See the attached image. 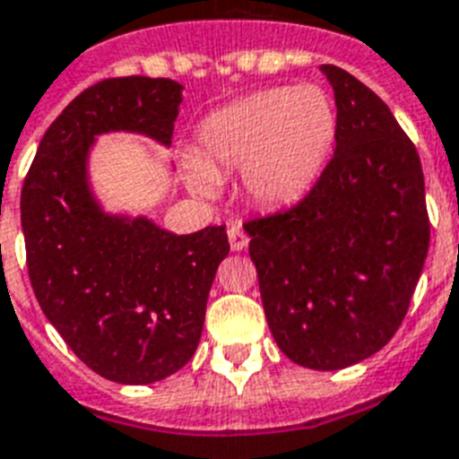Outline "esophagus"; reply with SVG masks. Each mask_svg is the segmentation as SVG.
Listing matches in <instances>:
<instances>
[{
	"instance_id": "esophagus-1",
	"label": "esophagus",
	"mask_w": 459,
	"mask_h": 459,
	"mask_svg": "<svg viewBox=\"0 0 459 459\" xmlns=\"http://www.w3.org/2000/svg\"><path fill=\"white\" fill-rule=\"evenodd\" d=\"M229 242H230V249L233 252H240V249L247 247V233L240 229V226H233V229H229Z\"/></svg>"
}]
</instances>
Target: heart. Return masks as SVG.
<instances>
[{"label": "heart", "mask_w": 459, "mask_h": 459, "mask_svg": "<svg viewBox=\"0 0 459 459\" xmlns=\"http://www.w3.org/2000/svg\"><path fill=\"white\" fill-rule=\"evenodd\" d=\"M333 96L316 84L264 89L207 115L197 126V151L184 152L193 191L214 193L219 177L240 169L249 200L266 207L307 195L337 141Z\"/></svg>", "instance_id": "1"}]
</instances>
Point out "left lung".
<instances>
[{
    "mask_svg": "<svg viewBox=\"0 0 459 459\" xmlns=\"http://www.w3.org/2000/svg\"><path fill=\"white\" fill-rule=\"evenodd\" d=\"M337 103L334 155L301 203L245 223L268 327L311 370L370 359L403 323L429 249L424 174L389 106L320 65Z\"/></svg>",
    "mask_w": 459,
    "mask_h": 459,
    "instance_id": "left-lung-1",
    "label": "left lung"
}]
</instances>
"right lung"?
Masks as SVG:
<instances>
[{"label":"right lung","instance_id":"right-lung-1","mask_svg":"<svg viewBox=\"0 0 459 459\" xmlns=\"http://www.w3.org/2000/svg\"><path fill=\"white\" fill-rule=\"evenodd\" d=\"M184 87L113 77L84 89L44 134L21 193L30 282L74 356L117 385H152L197 349L223 226L177 236L152 219L106 212L89 158L100 134L171 143Z\"/></svg>","mask_w":459,"mask_h":459}]
</instances>
